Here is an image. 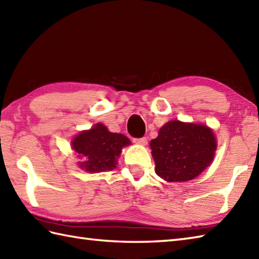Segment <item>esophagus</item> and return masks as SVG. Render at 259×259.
I'll list each match as a JSON object with an SVG mask.
<instances>
[{"mask_svg":"<svg viewBox=\"0 0 259 259\" xmlns=\"http://www.w3.org/2000/svg\"><path fill=\"white\" fill-rule=\"evenodd\" d=\"M137 145H141V146H146L147 145V138L146 137H142V138H136L134 139Z\"/></svg>","mask_w":259,"mask_h":259,"instance_id":"1","label":"esophagus"}]
</instances>
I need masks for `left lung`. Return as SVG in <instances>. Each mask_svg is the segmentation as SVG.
<instances>
[{"label":"left lung","instance_id":"1","mask_svg":"<svg viewBox=\"0 0 259 259\" xmlns=\"http://www.w3.org/2000/svg\"><path fill=\"white\" fill-rule=\"evenodd\" d=\"M150 148L159 177L168 183H185L211 163L217 141L205 124L172 120L161 126Z\"/></svg>","mask_w":259,"mask_h":259}]
</instances>
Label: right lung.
I'll return each mask as SVG.
<instances>
[{
  "instance_id": "1",
  "label": "right lung",
  "mask_w": 259,
  "mask_h": 259,
  "mask_svg": "<svg viewBox=\"0 0 259 259\" xmlns=\"http://www.w3.org/2000/svg\"><path fill=\"white\" fill-rule=\"evenodd\" d=\"M130 144L125 136L110 133L102 123L81 131L71 142L72 149L83 159L78 162V166L92 174L113 170L122 148Z\"/></svg>"
}]
</instances>
